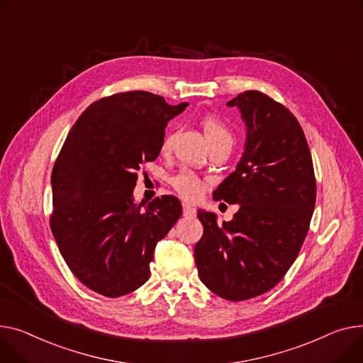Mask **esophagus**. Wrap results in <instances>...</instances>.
Masks as SVG:
<instances>
[{
    "mask_svg": "<svg viewBox=\"0 0 363 363\" xmlns=\"http://www.w3.org/2000/svg\"><path fill=\"white\" fill-rule=\"evenodd\" d=\"M182 213H184V217H186V219H194L196 217V214H197V210L192 207L191 204H188V203H184L182 204Z\"/></svg>",
    "mask_w": 363,
    "mask_h": 363,
    "instance_id": "34e87169",
    "label": "esophagus"
}]
</instances>
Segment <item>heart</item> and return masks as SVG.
Listing matches in <instances>:
<instances>
[{
	"label": "heart",
	"mask_w": 363,
	"mask_h": 363,
	"mask_svg": "<svg viewBox=\"0 0 363 363\" xmlns=\"http://www.w3.org/2000/svg\"><path fill=\"white\" fill-rule=\"evenodd\" d=\"M203 130H204V134H206V138H207L208 144L219 143V141H229V143L233 141V135H232L230 130L222 123V121H219L217 118L206 116L203 119ZM172 140H174V135L167 134L163 140L162 149L167 150L169 147H171ZM172 185L182 197H185L188 200L199 199L204 191L203 181L192 172L178 174L177 177L172 178Z\"/></svg>",
	"instance_id": "heart-1"
}]
</instances>
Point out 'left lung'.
Wrapping results in <instances>:
<instances>
[{
	"mask_svg": "<svg viewBox=\"0 0 363 363\" xmlns=\"http://www.w3.org/2000/svg\"><path fill=\"white\" fill-rule=\"evenodd\" d=\"M247 127L235 171L213 192L238 204L230 222L199 210L204 233L194 258L200 280L228 301H247L273 289L291 269L306 238L317 185L311 152L295 115L258 90L228 102Z\"/></svg>",
	"mask_w": 363,
	"mask_h": 363,
	"instance_id": "8db88e82",
	"label": "left lung"
}]
</instances>
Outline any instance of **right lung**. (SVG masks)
<instances>
[{"label":"right lung","mask_w":363,"mask_h":363,"mask_svg":"<svg viewBox=\"0 0 363 363\" xmlns=\"http://www.w3.org/2000/svg\"><path fill=\"white\" fill-rule=\"evenodd\" d=\"M188 106L135 90L91 104L52 169L51 230L69 270L93 292L119 298L147 281L156 244L182 214L174 196L145 210L133 191L143 162L157 159L169 121Z\"/></svg>","instance_id":"add662e5"}]
</instances>
